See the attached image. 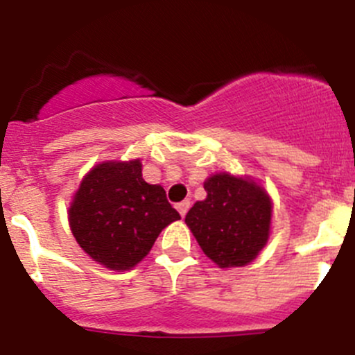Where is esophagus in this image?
Wrapping results in <instances>:
<instances>
[{
	"label": "esophagus",
	"instance_id": "esophagus-1",
	"mask_svg": "<svg viewBox=\"0 0 355 355\" xmlns=\"http://www.w3.org/2000/svg\"><path fill=\"white\" fill-rule=\"evenodd\" d=\"M176 209H178V212L181 214V217H184L186 212H188V209H189V200H182V202H179L176 205Z\"/></svg>",
	"mask_w": 355,
	"mask_h": 355
}]
</instances>
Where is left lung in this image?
I'll list each match as a JSON object with an SVG mask.
<instances>
[{
	"instance_id": "left-lung-1",
	"label": "left lung",
	"mask_w": 355,
	"mask_h": 355,
	"mask_svg": "<svg viewBox=\"0 0 355 355\" xmlns=\"http://www.w3.org/2000/svg\"><path fill=\"white\" fill-rule=\"evenodd\" d=\"M203 188L207 198L189 209L186 226L219 268L250 264L269 240L271 196L254 179L230 173L212 174Z\"/></svg>"
}]
</instances>
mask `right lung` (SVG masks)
<instances>
[{"instance_id": "add662e5", "label": "right lung", "mask_w": 355, "mask_h": 355, "mask_svg": "<svg viewBox=\"0 0 355 355\" xmlns=\"http://www.w3.org/2000/svg\"><path fill=\"white\" fill-rule=\"evenodd\" d=\"M141 160L100 162L83 178L69 207L79 247L112 271H128L152 250L164 227L181 219L160 184H148Z\"/></svg>"}]
</instances>
